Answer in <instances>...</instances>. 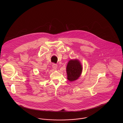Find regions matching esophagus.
Wrapping results in <instances>:
<instances>
[{
  "mask_svg": "<svg viewBox=\"0 0 123 123\" xmlns=\"http://www.w3.org/2000/svg\"><path fill=\"white\" fill-rule=\"evenodd\" d=\"M58 65L55 64H53V68L54 70H56V69L57 68Z\"/></svg>",
  "mask_w": 123,
  "mask_h": 123,
  "instance_id": "esophagus-1",
  "label": "esophagus"
}]
</instances>
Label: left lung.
Wrapping results in <instances>:
<instances>
[{
    "label": "left lung",
    "instance_id": "1",
    "mask_svg": "<svg viewBox=\"0 0 123 123\" xmlns=\"http://www.w3.org/2000/svg\"><path fill=\"white\" fill-rule=\"evenodd\" d=\"M67 79L73 82L81 76L82 71V65L80 61L77 59H71L69 61L66 66Z\"/></svg>",
    "mask_w": 123,
    "mask_h": 123
}]
</instances>
